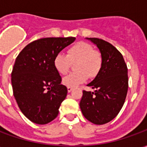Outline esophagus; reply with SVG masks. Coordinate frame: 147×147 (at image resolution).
<instances>
[{"instance_id":"1","label":"esophagus","mask_w":147,"mask_h":147,"mask_svg":"<svg viewBox=\"0 0 147 147\" xmlns=\"http://www.w3.org/2000/svg\"><path fill=\"white\" fill-rule=\"evenodd\" d=\"M73 90V88L72 87H70V86H67V92L68 93H70L71 90Z\"/></svg>"}]
</instances>
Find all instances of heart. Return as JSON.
<instances>
[{
	"label": "heart",
	"mask_w": 147,
	"mask_h": 147,
	"mask_svg": "<svg viewBox=\"0 0 147 147\" xmlns=\"http://www.w3.org/2000/svg\"><path fill=\"white\" fill-rule=\"evenodd\" d=\"M71 64H76V71L64 77L62 83L66 86L75 87L84 83L87 76L94 78L98 76L102 68V54L91 45L80 42L68 49L67 55L57 53L53 59L55 69L61 75L67 73Z\"/></svg>",
	"instance_id": "1"
}]
</instances>
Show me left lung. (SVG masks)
I'll list each match as a JSON object with an SVG mask.
<instances>
[{
	"mask_svg": "<svg viewBox=\"0 0 147 147\" xmlns=\"http://www.w3.org/2000/svg\"><path fill=\"white\" fill-rule=\"evenodd\" d=\"M97 45L102 57V68L87 86L94 91H83L80 106L86 120L105 124L119 113L128 88L127 67L122 54L102 39L86 38Z\"/></svg>",
	"mask_w": 147,
	"mask_h": 147,
	"instance_id": "8db88e82",
	"label": "left lung"
}]
</instances>
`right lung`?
I'll return each instance as SVG.
<instances>
[{
    "mask_svg": "<svg viewBox=\"0 0 147 147\" xmlns=\"http://www.w3.org/2000/svg\"><path fill=\"white\" fill-rule=\"evenodd\" d=\"M75 40L74 37L38 39L28 44L16 59L11 71L13 95L31 122L46 124L57 117L67 89L61 84L53 59Z\"/></svg>",
    "mask_w": 147,
    "mask_h": 147,
    "instance_id": "1",
    "label": "right lung"
}]
</instances>
